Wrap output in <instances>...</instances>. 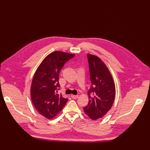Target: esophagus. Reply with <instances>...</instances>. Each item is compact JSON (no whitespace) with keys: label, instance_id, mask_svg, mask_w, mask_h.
Segmentation results:
<instances>
[{"label":"esophagus","instance_id":"34e87169","mask_svg":"<svg viewBox=\"0 0 150 150\" xmlns=\"http://www.w3.org/2000/svg\"><path fill=\"white\" fill-rule=\"evenodd\" d=\"M79 96L78 95H71V97L73 98V99H76L77 98H78Z\"/></svg>","mask_w":150,"mask_h":150}]
</instances>
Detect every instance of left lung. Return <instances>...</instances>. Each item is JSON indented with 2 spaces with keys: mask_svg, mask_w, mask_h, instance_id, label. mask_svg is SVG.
I'll return each mask as SVG.
<instances>
[{
  "mask_svg": "<svg viewBox=\"0 0 150 150\" xmlns=\"http://www.w3.org/2000/svg\"><path fill=\"white\" fill-rule=\"evenodd\" d=\"M92 83L88 95L89 102L83 110L91 119L103 117L113 105L116 95L115 84L104 63L97 56L87 54Z\"/></svg>",
  "mask_w": 150,
  "mask_h": 150,
  "instance_id": "left-lung-1",
  "label": "left lung"
}]
</instances>
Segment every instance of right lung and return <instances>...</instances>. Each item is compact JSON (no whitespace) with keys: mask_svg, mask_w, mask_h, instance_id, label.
<instances>
[{"mask_svg":"<svg viewBox=\"0 0 150 150\" xmlns=\"http://www.w3.org/2000/svg\"><path fill=\"white\" fill-rule=\"evenodd\" d=\"M75 54L55 51L47 55L37 69L31 83V97L35 108L48 119L57 116L68 98L57 94L59 73L64 64Z\"/></svg>","mask_w":150,"mask_h":150,"instance_id":"add662e5","label":"right lung"}]
</instances>
